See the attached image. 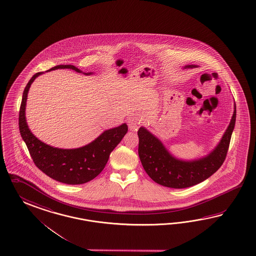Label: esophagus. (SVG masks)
<instances>
[{
    "label": "esophagus",
    "instance_id": "obj_1",
    "mask_svg": "<svg viewBox=\"0 0 256 256\" xmlns=\"http://www.w3.org/2000/svg\"><path fill=\"white\" fill-rule=\"evenodd\" d=\"M128 125H129V128L132 130V131H136V129L140 127V120L138 116H132L129 118L128 120Z\"/></svg>",
    "mask_w": 256,
    "mask_h": 256
}]
</instances>
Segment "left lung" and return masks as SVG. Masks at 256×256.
Masks as SVG:
<instances>
[{
	"label": "left lung",
	"instance_id": "obj_1",
	"mask_svg": "<svg viewBox=\"0 0 256 256\" xmlns=\"http://www.w3.org/2000/svg\"><path fill=\"white\" fill-rule=\"evenodd\" d=\"M194 66L190 65L186 68ZM236 118L234 106L231 122L218 145L206 156L194 161L176 159L166 150L161 141L144 127H140L138 132V156L145 172L157 184L172 188H186L206 180L222 166L226 158Z\"/></svg>",
	"mask_w": 256,
	"mask_h": 256
}]
</instances>
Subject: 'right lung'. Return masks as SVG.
<instances>
[{"label":"right lung","mask_w":256,"mask_h":256,"mask_svg":"<svg viewBox=\"0 0 256 256\" xmlns=\"http://www.w3.org/2000/svg\"><path fill=\"white\" fill-rule=\"evenodd\" d=\"M58 68H70L77 72H82L72 65H58L50 68L49 72ZM42 74L43 72L34 75L24 91L18 114V127L22 138L34 165L52 179L68 184H81L91 181L104 168L111 152L124 138L128 131V126L124 124L106 130L95 140L78 148H54L38 140L26 124L25 106L31 84Z\"/></svg>","instance_id":"add662e5"}]
</instances>
